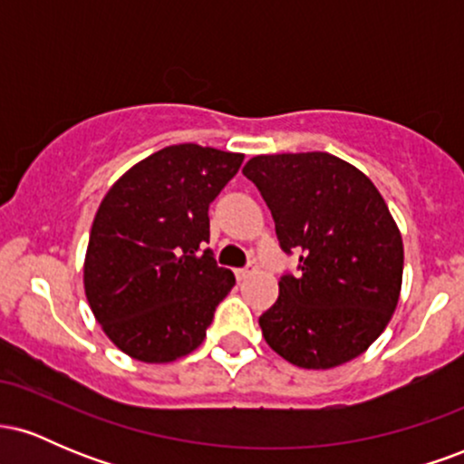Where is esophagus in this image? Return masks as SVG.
Masks as SVG:
<instances>
[{"label": "esophagus", "instance_id": "obj_1", "mask_svg": "<svg viewBox=\"0 0 464 464\" xmlns=\"http://www.w3.org/2000/svg\"><path fill=\"white\" fill-rule=\"evenodd\" d=\"M253 273H255V266L250 264V266H246V268H237L236 276H237V281H244V279H248V276Z\"/></svg>", "mask_w": 464, "mask_h": 464}]
</instances>
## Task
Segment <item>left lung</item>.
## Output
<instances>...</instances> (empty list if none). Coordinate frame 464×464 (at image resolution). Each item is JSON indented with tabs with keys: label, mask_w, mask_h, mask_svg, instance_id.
<instances>
[{
	"label": "left lung",
	"mask_w": 464,
	"mask_h": 464,
	"mask_svg": "<svg viewBox=\"0 0 464 464\" xmlns=\"http://www.w3.org/2000/svg\"><path fill=\"white\" fill-rule=\"evenodd\" d=\"M299 275L259 316L270 349L301 369H334L380 338L403 275L401 233L375 185L329 152L259 154L244 165Z\"/></svg>",
	"instance_id": "left-lung-1"
}]
</instances>
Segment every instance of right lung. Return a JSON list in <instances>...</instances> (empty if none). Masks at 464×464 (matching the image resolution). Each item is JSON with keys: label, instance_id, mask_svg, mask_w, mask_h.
<instances>
[{"label": "right lung", "instance_id": "add662e5", "mask_svg": "<svg viewBox=\"0 0 464 464\" xmlns=\"http://www.w3.org/2000/svg\"><path fill=\"white\" fill-rule=\"evenodd\" d=\"M244 154L179 143L132 165L106 191L84 257L95 321L130 358L163 364L205 340L236 285L209 248V205Z\"/></svg>", "mask_w": 464, "mask_h": 464}]
</instances>
